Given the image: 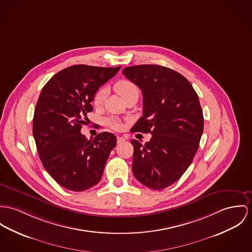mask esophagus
<instances>
[{
  "label": "esophagus",
  "mask_w": 252,
  "mask_h": 252,
  "mask_svg": "<svg viewBox=\"0 0 252 252\" xmlns=\"http://www.w3.org/2000/svg\"><path fill=\"white\" fill-rule=\"evenodd\" d=\"M125 140H126V139H125V137H121V136H119V137L117 138V143H118V144H121V143H123Z\"/></svg>",
  "instance_id": "1"
}]
</instances>
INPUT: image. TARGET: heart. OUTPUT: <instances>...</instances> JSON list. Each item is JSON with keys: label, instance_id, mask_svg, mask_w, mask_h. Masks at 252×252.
Returning <instances> with one entry per match:
<instances>
[{"label": "heart", "instance_id": "1", "mask_svg": "<svg viewBox=\"0 0 252 252\" xmlns=\"http://www.w3.org/2000/svg\"><path fill=\"white\" fill-rule=\"evenodd\" d=\"M115 90H116L117 93L124 98L131 95V94H134V93H139L138 91V88L136 86L135 84L127 79H122V80H119L115 84L114 86ZM103 97H104V89L103 88H100L98 89L97 92L95 93L94 97H93V103L98 106L101 104L102 100H103ZM107 125L114 128V129H119L121 127V123L114 118H111L109 120H107Z\"/></svg>", "mask_w": 252, "mask_h": 252}]
</instances>
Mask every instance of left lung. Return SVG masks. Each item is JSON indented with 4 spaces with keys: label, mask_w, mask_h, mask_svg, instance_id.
Returning <instances> with one entry per match:
<instances>
[{
    "label": "left lung",
    "mask_w": 252,
    "mask_h": 252,
    "mask_svg": "<svg viewBox=\"0 0 252 252\" xmlns=\"http://www.w3.org/2000/svg\"><path fill=\"white\" fill-rule=\"evenodd\" d=\"M143 94V116L132 132L151 133L144 146L135 139L132 172L138 181L162 190L177 181L191 165L203 132L198 96L188 79L160 65L123 70Z\"/></svg>",
    "instance_id": "left-lung-1"
}]
</instances>
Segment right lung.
Wrapping results in <instances>:
<instances>
[{
    "label": "right lung",
    "instance_id": "1",
    "mask_svg": "<svg viewBox=\"0 0 252 252\" xmlns=\"http://www.w3.org/2000/svg\"><path fill=\"white\" fill-rule=\"evenodd\" d=\"M120 68L74 65L56 74L40 93L32 125L39 157L50 175L70 191L97 184L116 146V136L110 132L87 140L80 129L93 110L97 89Z\"/></svg>",
    "mask_w": 252,
    "mask_h": 252
}]
</instances>
